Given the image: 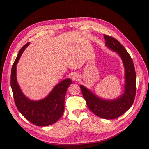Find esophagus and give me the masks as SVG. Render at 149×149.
Masks as SVG:
<instances>
[{
  "label": "esophagus",
  "instance_id": "obj_1",
  "mask_svg": "<svg viewBox=\"0 0 149 149\" xmlns=\"http://www.w3.org/2000/svg\"><path fill=\"white\" fill-rule=\"evenodd\" d=\"M72 79H73V81H79V79H80V76H79V75L77 74H74L73 76Z\"/></svg>",
  "mask_w": 149,
  "mask_h": 149
}]
</instances>
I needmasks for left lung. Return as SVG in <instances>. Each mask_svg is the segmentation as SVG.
I'll return each mask as SVG.
<instances>
[{
	"instance_id": "1",
	"label": "left lung",
	"mask_w": 149,
	"mask_h": 149,
	"mask_svg": "<svg viewBox=\"0 0 149 149\" xmlns=\"http://www.w3.org/2000/svg\"><path fill=\"white\" fill-rule=\"evenodd\" d=\"M106 46L121 58L125 68V86L123 94L113 100L101 98L83 85L80 86L88 108L100 118L114 119L119 118L132 105L136 93V74L132 60L120 43L113 37L104 35Z\"/></svg>"
}]
</instances>
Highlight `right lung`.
<instances>
[{
  "label": "right lung",
  "instance_id": "obj_1",
  "mask_svg": "<svg viewBox=\"0 0 149 149\" xmlns=\"http://www.w3.org/2000/svg\"><path fill=\"white\" fill-rule=\"evenodd\" d=\"M29 43L21 49L11 70L10 86L13 90L15 105L26 119L39 127H46L58 121L64 110V99L66 91L72 84L67 78L57 84L50 93L40 100L33 101L22 93L17 80V65L20 57Z\"/></svg>",
  "mask_w": 149,
  "mask_h": 149
}]
</instances>
